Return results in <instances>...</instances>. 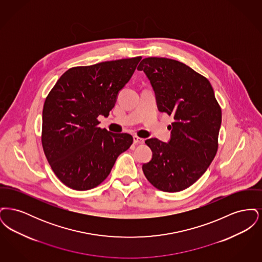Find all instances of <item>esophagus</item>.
<instances>
[{"mask_svg":"<svg viewBox=\"0 0 262 262\" xmlns=\"http://www.w3.org/2000/svg\"><path fill=\"white\" fill-rule=\"evenodd\" d=\"M134 142H135L136 144H142V143L144 142V139L141 138V137H138L137 136H135V137H134Z\"/></svg>","mask_w":262,"mask_h":262,"instance_id":"1","label":"esophagus"}]
</instances>
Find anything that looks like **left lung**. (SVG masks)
I'll use <instances>...</instances> for the list:
<instances>
[{
    "mask_svg": "<svg viewBox=\"0 0 262 262\" xmlns=\"http://www.w3.org/2000/svg\"><path fill=\"white\" fill-rule=\"evenodd\" d=\"M155 90L159 111L174 117L169 143L145 140L152 159L142 171L153 187L177 192L205 173L218 150L221 107L209 80L184 62L149 57L137 67Z\"/></svg>",
    "mask_w": 262,
    "mask_h": 262,
    "instance_id": "left-lung-1",
    "label": "left lung"
}]
</instances>
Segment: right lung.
<instances>
[{
	"mask_svg": "<svg viewBox=\"0 0 262 262\" xmlns=\"http://www.w3.org/2000/svg\"><path fill=\"white\" fill-rule=\"evenodd\" d=\"M141 57L69 69L47 95L41 141L53 172L67 187L88 190L109 176L118 156L133 144L129 134H111L98 125Z\"/></svg>",
	"mask_w": 262,
	"mask_h": 262,
	"instance_id": "obj_1",
	"label": "right lung"
}]
</instances>
